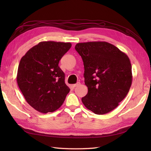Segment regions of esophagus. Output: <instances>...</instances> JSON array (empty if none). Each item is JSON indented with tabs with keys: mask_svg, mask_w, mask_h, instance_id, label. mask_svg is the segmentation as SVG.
Masks as SVG:
<instances>
[{
	"mask_svg": "<svg viewBox=\"0 0 151 151\" xmlns=\"http://www.w3.org/2000/svg\"><path fill=\"white\" fill-rule=\"evenodd\" d=\"M80 84H81L80 83H77L75 84H72V87H73V88H76V87L79 86Z\"/></svg>",
	"mask_w": 151,
	"mask_h": 151,
	"instance_id": "obj_1",
	"label": "esophagus"
}]
</instances>
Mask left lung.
<instances>
[{
    "label": "left lung",
    "mask_w": 151,
    "mask_h": 151,
    "mask_svg": "<svg viewBox=\"0 0 151 151\" xmlns=\"http://www.w3.org/2000/svg\"><path fill=\"white\" fill-rule=\"evenodd\" d=\"M75 49L83 60L84 83L88 88L82 102L97 115L113 110L126 97L132 85L129 58L105 42L79 43Z\"/></svg>",
    "instance_id": "left-lung-1"
}]
</instances>
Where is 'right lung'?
Returning <instances> with one entry per match:
<instances>
[{"label": "right lung", "instance_id": "1", "mask_svg": "<svg viewBox=\"0 0 151 151\" xmlns=\"http://www.w3.org/2000/svg\"><path fill=\"white\" fill-rule=\"evenodd\" d=\"M70 43L42 42L21 59L17 83L31 106L43 113L53 112L64 102L70 89L59 61L70 48Z\"/></svg>", "mask_w": 151, "mask_h": 151}]
</instances>
